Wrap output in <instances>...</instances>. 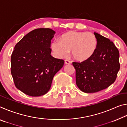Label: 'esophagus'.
<instances>
[{
    "mask_svg": "<svg viewBox=\"0 0 127 127\" xmlns=\"http://www.w3.org/2000/svg\"><path fill=\"white\" fill-rule=\"evenodd\" d=\"M64 63H65V64H69L71 63V62L69 61V60H65V61H64Z\"/></svg>",
    "mask_w": 127,
    "mask_h": 127,
    "instance_id": "esophagus-1",
    "label": "esophagus"
}]
</instances>
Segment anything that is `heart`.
Returning <instances> with one entry per match:
<instances>
[{"label":"heart","mask_w":127,"mask_h":127,"mask_svg":"<svg viewBox=\"0 0 127 127\" xmlns=\"http://www.w3.org/2000/svg\"><path fill=\"white\" fill-rule=\"evenodd\" d=\"M97 40L91 32L72 31L63 34L61 40H55L50 48L56 57L64 58L70 50L71 55L77 61L89 59L96 51Z\"/></svg>","instance_id":"obj_1"}]
</instances>
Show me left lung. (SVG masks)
Instances as JSON below:
<instances>
[{
	"mask_svg": "<svg viewBox=\"0 0 127 127\" xmlns=\"http://www.w3.org/2000/svg\"><path fill=\"white\" fill-rule=\"evenodd\" d=\"M97 46L91 57L82 62H73L76 85L82 91L94 93L114 82L120 69L119 53L110 40L96 32Z\"/></svg>",
	"mask_w": 127,
	"mask_h": 127,
	"instance_id": "left-lung-1",
	"label": "left lung"
}]
</instances>
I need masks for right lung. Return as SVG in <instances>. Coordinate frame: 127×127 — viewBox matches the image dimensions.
Here are the masks:
<instances>
[{
  "label": "right lung",
  "instance_id": "obj_1",
  "mask_svg": "<svg viewBox=\"0 0 127 127\" xmlns=\"http://www.w3.org/2000/svg\"><path fill=\"white\" fill-rule=\"evenodd\" d=\"M55 32L35 29L16 45L11 55V74L16 87L27 95L36 97L50 90L55 74L64 61L51 55V40Z\"/></svg>",
  "mask_w": 127,
  "mask_h": 127
}]
</instances>
